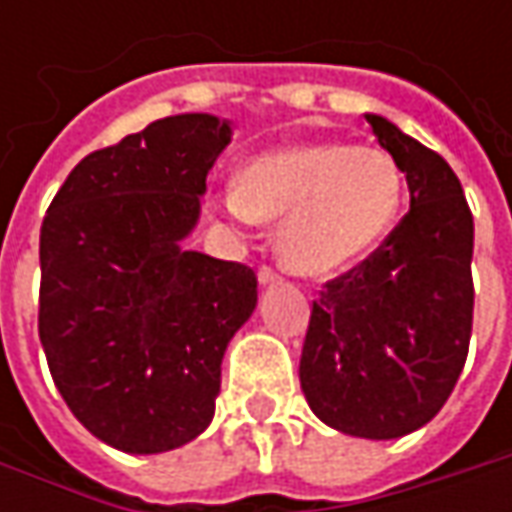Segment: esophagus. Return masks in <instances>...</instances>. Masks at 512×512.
<instances>
[{
    "mask_svg": "<svg viewBox=\"0 0 512 512\" xmlns=\"http://www.w3.org/2000/svg\"><path fill=\"white\" fill-rule=\"evenodd\" d=\"M282 279H279V273L276 270H270V267H262L259 270V285L267 287V285H279Z\"/></svg>",
    "mask_w": 512,
    "mask_h": 512,
    "instance_id": "esophagus-1",
    "label": "esophagus"
}]
</instances>
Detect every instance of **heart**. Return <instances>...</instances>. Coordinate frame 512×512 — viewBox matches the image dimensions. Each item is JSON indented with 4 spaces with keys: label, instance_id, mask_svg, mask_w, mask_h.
<instances>
[{
    "label": "heart",
    "instance_id": "heart-1",
    "mask_svg": "<svg viewBox=\"0 0 512 512\" xmlns=\"http://www.w3.org/2000/svg\"><path fill=\"white\" fill-rule=\"evenodd\" d=\"M402 199V170L390 153L307 142L253 156L222 207L239 225H279L276 250L287 270L336 276L379 250Z\"/></svg>",
    "mask_w": 512,
    "mask_h": 512
}]
</instances>
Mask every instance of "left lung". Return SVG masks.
<instances>
[{"label":"left lung","mask_w":512,"mask_h":512,"mask_svg":"<svg viewBox=\"0 0 512 512\" xmlns=\"http://www.w3.org/2000/svg\"><path fill=\"white\" fill-rule=\"evenodd\" d=\"M364 119L404 173L410 210L313 302L299 382L327 427L387 442L424 427L459 382L473 327V213L436 150L379 113Z\"/></svg>","instance_id":"8db88e82"}]
</instances>
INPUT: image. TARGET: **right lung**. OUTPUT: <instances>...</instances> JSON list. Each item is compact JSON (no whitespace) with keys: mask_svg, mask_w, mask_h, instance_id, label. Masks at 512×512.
I'll return each instance as SVG.
<instances>
[{"mask_svg":"<svg viewBox=\"0 0 512 512\" xmlns=\"http://www.w3.org/2000/svg\"><path fill=\"white\" fill-rule=\"evenodd\" d=\"M233 139L213 113L159 119L85 156L39 236V339L56 390L99 442L168 453L213 422L222 359L256 310V273L185 239Z\"/></svg>","mask_w":512,"mask_h":512,"instance_id":"obj_1","label":"right lung"}]
</instances>
